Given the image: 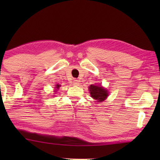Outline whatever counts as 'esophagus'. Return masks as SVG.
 <instances>
[{
  "label": "esophagus",
  "mask_w": 160,
  "mask_h": 160,
  "mask_svg": "<svg viewBox=\"0 0 160 160\" xmlns=\"http://www.w3.org/2000/svg\"><path fill=\"white\" fill-rule=\"evenodd\" d=\"M73 82L74 85H76V86H78V85H79V81L77 79H74Z\"/></svg>",
  "instance_id": "esophagus-1"
}]
</instances>
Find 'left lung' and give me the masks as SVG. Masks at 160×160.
<instances>
[{
    "instance_id": "8db88e82",
    "label": "left lung",
    "mask_w": 160,
    "mask_h": 160,
    "mask_svg": "<svg viewBox=\"0 0 160 160\" xmlns=\"http://www.w3.org/2000/svg\"><path fill=\"white\" fill-rule=\"evenodd\" d=\"M89 92L91 97L98 102H101L107 98L108 96V92L107 89L103 88L101 85H94L92 84L89 87Z\"/></svg>"
}]
</instances>
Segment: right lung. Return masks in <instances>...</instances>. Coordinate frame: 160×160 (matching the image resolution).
Instances as JSON below:
<instances>
[{
	"label": "right lung",
	"mask_w": 160,
	"mask_h": 160,
	"mask_svg": "<svg viewBox=\"0 0 160 160\" xmlns=\"http://www.w3.org/2000/svg\"><path fill=\"white\" fill-rule=\"evenodd\" d=\"M55 86H56V87H55V88H56V89H59V88H60V84H56V85H55Z\"/></svg>",
	"instance_id": "1"
}]
</instances>
